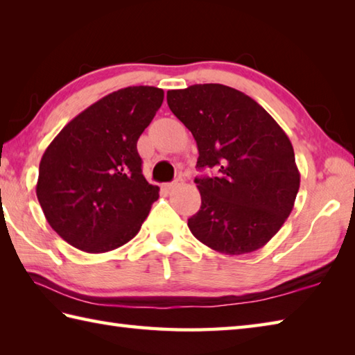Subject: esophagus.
<instances>
[{
  "mask_svg": "<svg viewBox=\"0 0 355 355\" xmlns=\"http://www.w3.org/2000/svg\"><path fill=\"white\" fill-rule=\"evenodd\" d=\"M180 184V182L177 180V182H172V183H166L164 184V189H168V191H171V189H173V187H177Z\"/></svg>",
  "mask_w": 355,
  "mask_h": 355,
  "instance_id": "obj_1",
  "label": "esophagus"
}]
</instances>
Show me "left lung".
<instances>
[{"label":"left lung","instance_id":"8db88e82","mask_svg":"<svg viewBox=\"0 0 355 355\" xmlns=\"http://www.w3.org/2000/svg\"><path fill=\"white\" fill-rule=\"evenodd\" d=\"M168 105L193 135L201 207L187 220L192 235L224 254L266 245L291 214L299 191L290 139L252 97L221 84L168 92Z\"/></svg>","mask_w":355,"mask_h":355}]
</instances>
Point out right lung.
Instances as JSON below:
<instances>
[{
    "mask_svg": "<svg viewBox=\"0 0 355 355\" xmlns=\"http://www.w3.org/2000/svg\"><path fill=\"white\" fill-rule=\"evenodd\" d=\"M163 97L155 87L117 89L67 123L45 149L36 197L70 245L105 253L139 233L160 189L143 177L137 140Z\"/></svg>",
    "mask_w": 355,
    "mask_h": 355,
    "instance_id": "right-lung-1",
    "label": "right lung"
}]
</instances>
